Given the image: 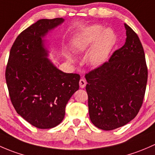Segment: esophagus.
<instances>
[{
    "label": "esophagus",
    "instance_id": "34e87169",
    "mask_svg": "<svg viewBox=\"0 0 155 155\" xmlns=\"http://www.w3.org/2000/svg\"><path fill=\"white\" fill-rule=\"evenodd\" d=\"M79 84L81 88H84L86 87V85H87V82H86V81L84 79H81L79 81Z\"/></svg>",
    "mask_w": 155,
    "mask_h": 155
}]
</instances>
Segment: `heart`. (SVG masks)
<instances>
[{
	"label": "heart",
	"instance_id": "b5f03b06",
	"mask_svg": "<svg viewBox=\"0 0 155 155\" xmlns=\"http://www.w3.org/2000/svg\"><path fill=\"white\" fill-rule=\"evenodd\" d=\"M116 41V33L111 28L104 30L101 25H94L78 32L73 39V46L77 52H84L92 47L87 56L88 61L92 66H99L110 57ZM67 57L71 61L74 60L71 54Z\"/></svg>",
	"mask_w": 155,
	"mask_h": 155
}]
</instances>
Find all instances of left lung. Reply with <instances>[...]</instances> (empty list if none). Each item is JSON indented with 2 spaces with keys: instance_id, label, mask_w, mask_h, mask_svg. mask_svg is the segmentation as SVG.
Returning <instances> with one entry per match:
<instances>
[{
  "instance_id": "obj_1",
  "label": "left lung",
  "mask_w": 155,
  "mask_h": 155,
  "mask_svg": "<svg viewBox=\"0 0 155 155\" xmlns=\"http://www.w3.org/2000/svg\"><path fill=\"white\" fill-rule=\"evenodd\" d=\"M125 45L107 62L86 74L89 114L95 127L111 130L134 119L144 99L148 79L138 36L125 24Z\"/></svg>"
}]
</instances>
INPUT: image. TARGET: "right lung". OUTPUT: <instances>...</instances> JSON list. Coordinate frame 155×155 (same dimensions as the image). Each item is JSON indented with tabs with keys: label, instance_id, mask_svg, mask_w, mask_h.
<instances>
[{
	"label": "right lung",
	"instance_id": "1",
	"mask_svg": "<svg viewBox=\"0 0 155 155\" xmlns=\"http://www.w3.org/2000/svg\"><path fill=\"white\" fill-rule=\"evenodd\" d=\"M64 21L40 19L18 35L9 52L5 77L16 112L40 129L63 121L68 100L79 89L80 75L59 70L47 58L42 38Z\"/></svg>",
	"mask_w": 155,
	"mask_h": 155
}]
</instances>
